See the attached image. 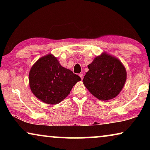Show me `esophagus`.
Returning <instances> with one entry per match:
<instances>
[{
	"mask_svg": "<svg viewBox=\"0 0 150 150\" xmlns=\"http://www.w3.org/2000/svg\"><path fill=\"white\" fill-rule=\"evenodd\" d=\"M79 76H80V77H81V79L83 80V78H84V75H83V74H82V73H81V74H79Z\"/></svg>",
	"mask_w": 150,
	"mask_h": 150,
	"instance_id": "1",
	"label": "esophagus"
}]
</instances>
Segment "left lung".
I'll use <instances>...</instances> for the list:
<instances>
[{
	"label": "left lung",
	"instance_id": "8db88e82",
	"mask_svg": "<svg viewBox=\"0 0 150 150\" xmlns=\"http://www.w3.org/2000/svg\"><path fill=\"white\" fill-rule=\"evenodd\" d=\"M88 68L83 84L98 99H112L122 91L126 81V71L117 59L103 53L96 57Z\"/></svg>",
	"mask_w": 150,
	"mask_h": 150
}]
</instances>
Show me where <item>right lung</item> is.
Segmentation results:
<instances>
[{"label": "right lung", "mask_w": 150, "mask_h": 150, "mask_svg": "<svg viewBox=\"0 0 150 150\" xmlns=\"http://www.w3.org/2000/svg\"><path fill=\"white\" fill-rule=\"evenodd\" d=\"M79 76L61 66L52 54L40 58L29 72V85L33 93L43 102L57 104L68 96Z\"/></svg>", "instance_id": "obj_1"}]
</instances>
